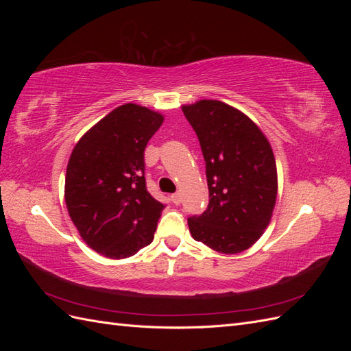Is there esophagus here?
Returning <instances> with one entry per match:
<instances>
[{
    "label": "esophagus",
    "mask_w": 351,
    "mask_h": 351,
    "mask_svg": "<svg viewBox=\"0 0 351 351\" xmlns=\"http://www.w3.org/2000/svg\"><path fill=\"white\" fill-rule=\"evenodd\" d=\"M171 200H173L174 205H180V204H182V195H180V193L171 195Z\"/></svg>",
    "instance_id": "obj_1"
}]
</instances>
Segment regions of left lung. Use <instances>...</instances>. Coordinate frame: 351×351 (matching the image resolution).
Wrapping results in <instances>:
<instances>
[{"label":"left lung","mask_w":351,"mask_h":351,"mask_svg":"<svg viewBox=\"0 0 351 351\" xmlns=\"http://www.w3.org/2000/svg\"><path fill=\"white\" fill-rule=\"evenodd\" d=\"M206 162L209 204L187 219L196 241L219 253L249 249L269 226L278 192L272 147L240 110L215 99L182 107Z\"/></svg>","instance_id":"obj_1"}]
</instances>
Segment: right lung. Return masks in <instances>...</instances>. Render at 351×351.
<instances>
[{
	"instance_id": "right-lung-1",
	"label": "right lung",
	"mask_w": 351,
	"mask_h": 351,
	"mask_svg": "<svg viewBox=\"0 0 351 351\" xmlns=\"http://www.w3.org/2000/svg\"><path fill=\"white\" fill-rule=\"evenodd\" d=\"M164 115L124 104L84 133L66 173L69 215L88 246L124 259L147 246L165 208L146 190L145 147Z\"/></svg>"
}]
</instances>
